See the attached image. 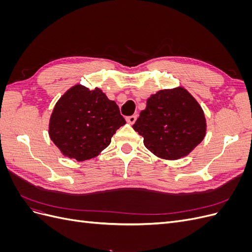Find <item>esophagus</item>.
<instances>
[{"instance_id": "1", "label": "esophagus", "mask_w": 252, "mask_h": 252, "mask_svg": "<svg viewBox=\"0 0 252 252\" xmlns=\"http://www.w3.org/2000/svg\"><path fill=\"white\" fill-rule=\"evenodd\" d=\"M126 121L128 122L129 124L132 125V124L134 123V122L136 121V116H135V114H133V116H129V117L126 118Z\"/></svg>"}]
</instances>
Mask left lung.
<instances>
[{"label": "left lung", "instance_id": "1", "mask_svg": "<svg viewBox=\"0 0 252 252\" xmlns=\"http://www.w3.org/2000/svg\"><path fill=\"white\" fill-rule=\"evenodd\" d=\"M132 128L157 157L177 159L187 156L206 133L204 112L184 88L159 90L148 100Z\"/></svg>", "mask_w": 252, "mask_h": 252}]
</instances>
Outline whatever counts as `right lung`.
<instances>
[{"instance_id": "1", "label": "right lung", "mask_w": 252, "mask_h": 252, "mask_svg": "<svg viewBox=\"0 0 252 252\" xmlns=\"http://www.w3.org/2000/svg\"><path fill=\"white\" fill-rule=\"evenodd\" d=\"M125 124L119 106L101 89L75 85L53 108L49 136L64 156L85 161L107 147L112 135Z\"/></svg>"}]
</instances>
